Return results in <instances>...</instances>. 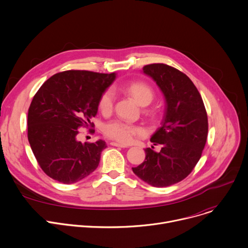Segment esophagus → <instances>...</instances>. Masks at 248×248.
<instances>
[{"label": "esophagus", "mask_w": 248, "mask_h": 248, "mask_svg": "<svg viewBox=\"0 0 248 248\" xmlns=\"http://www.w3.org/2000/svg\"><path fill=\"white\" fill-rule=\"evenodd\" d=\"M110 145L114 146V147H120V148H128V146L120 144V143H117V142H111V143H110Z\"/></svg>", "instance_id": "1"}]
</instances>
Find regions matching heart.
Masks as SVG:
<instances>
[{
  "instance_id": "b5f03b06",
  "label": "heart",
  "mask_w": 248,
  "mask_h": 248,
  "mask_svg": "<svg viewBox=\"0 0 248 248\" xmlns=\"http://www.w3.org/2000/svg\"><path fill=\"white\" fill-rule=\"evenodd\" d=\"M125 91L129 93L141 105H148L154 98V93L152 89L143 82H132L127 85ZM115 94L112 90L105 91L99 99V110L103 114H107L112 111L114 106ZM141 133V129L133 124L115 120L105 125L104 134L110 139H113L123 144L131 143L135 137Z\"/></svg>"
}]
</instances>
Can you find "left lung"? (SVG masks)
Here are the masks:
<instances>
[{
    "label": "left lung",
    "mask_w": 248,
    "mask_h": 248,
    "mask_svg": "<svg viewBox=\"0 0 248 248\" xmlns=\"http://www.w3.org/2000/svg\"><path fill=\"white\" fill-rule=\"evenodd\" d=\"M143 73L153 78L166 102L161 127L151 137L162 148L145 149V161L132 170L146 183L167 187L183 180L199 161L208 136L207 112L198 90L182 72L151 64Z\"/></svg>",
    "instance_id": "8db88e82"
}]
</instances>
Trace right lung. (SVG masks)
<instances>
[{
	"label": "right lung",
	"mask_w": 248,
	"mask_h": 248,
	"mask_svg": "<svg viewBox=\"0 0 248 248\" xmlns=\"http://www.w3.org/2000/svg\"><path fill=\"white\" fill-rule=\"evenodd\" d=\"M117 74L66 71L48 78L34 95L27 116V137L42 170L64 184L93 173L107 147L103 140L80 143V127L93 126L102 93Z\"/></svg>",
	"instance_id": "right-lung-1"
}]
</instances>
